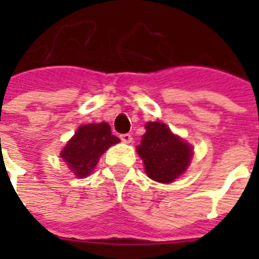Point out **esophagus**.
<instances>
[{"label":"esophagus","mask_w":259,"mask_h":259,"mask_svg":"<svg viewBox=\"0 0 259 259\" xmlns=\"http://www.w3.org/2000/svg\"><path fill=\"white\" fill-rule=\"evenodd\" d=\"M120 140H122L123 143H125V144L132 143V135H130V134L120 135Z\"/></svg>","instance_id":"34e87169"}]
</instances>
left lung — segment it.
<instances>
[{
    "label": "left lung",
    "instance_id": "8db88e82",
    "mask_svg": "<svg viewBox=\"0 0 259 259\" xmlns=\"http://www.w3.org/2000/svg\"><path fill=\"white\" fill-rule=\"evenodd\" d=\"M136 150L145 164L146 175L158 183H172L192 159V146L176 136L164 123L148 122Z\"/></svg>",
    "mask_w": 259,
    "mask_h": 259
}]
</instances>
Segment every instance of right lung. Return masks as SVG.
<instances>
[{
  "label": "right lung",
  "instance_id": "right-lung-1",
  "mask_svg": "<svg viewBox=\"0 0 259 259\" xmlns=\"http://www.w3.org/2000/svg\"><path fill=\"white\" fill-rule=\"evenodd\" d=\"M119 141L118 137L111 135V128L106 122L89 123L77 128L59 155L74 175L87 178L93 171L100 157Z\"/></svg>",
  "mask_w": 259,
  "mask_h": 259
}]
</instances>
